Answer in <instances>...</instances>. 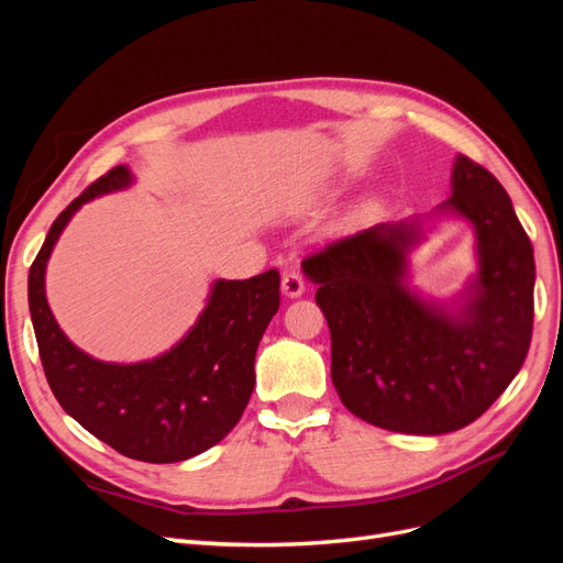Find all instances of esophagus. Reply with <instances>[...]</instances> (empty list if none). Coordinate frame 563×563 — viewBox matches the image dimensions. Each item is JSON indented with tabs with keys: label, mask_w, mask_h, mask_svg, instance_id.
I'll list each match as a JSON object with an SVG mask.
<instances>
[{
	"label": "esophagus",
	"mask_w": 563,
	"mask_h": 563,
	"mask_svg": "<svg viewBox=\"0 0 563 563\" xmlns=\"http://www.w3.org/2000/svg\"><path fill=\"white\" fill-rule=\"evenodd\" d=\"M282 291L288 298H298L305 294V279L300 277V272L296 269H286L282 277Z\"/></svg>",
	"instance_id": "esophagus-1"
}]
</instances>
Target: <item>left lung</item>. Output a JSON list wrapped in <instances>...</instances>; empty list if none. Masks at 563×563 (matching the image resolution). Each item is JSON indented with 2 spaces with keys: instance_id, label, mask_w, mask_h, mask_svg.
<instances>
[{
  "instance_id": "left-lung-1",
  "label": "left lung",
  "mask_w": 563,
  "mask_h": 563,
  "mask_svg": "<svg viewBox=\"0 0 563 563\" xmlns=\"http://www.w3.org/2000/svg\"><path fill=\"white\" fill-rule=\"evenodd\" d=\"M439 211L467 218L479 272L455 312L406 284L420 220L376 225L302 261L331 331V378L350 413L404 434L474 422L515 380L533 333V246L505 187L465 155Z\"/></svg>"
}]
</instances>
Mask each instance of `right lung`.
Here are the masks:
<instances>
[{"label": "right lung", "instance_id": "right-lung-1", "mask_svg": "<svg viewBox=\"0 0 563 563\" xmlns=\"http://www.w3.org/2000/svg\"><path fill=\"white\" fill-rule=\"evenodd\" d=\"M131 180L126 166H114L54 220L30 267V317L48 387L67 416L126 457L178 463L216 446L240 422L255 383V350L279 310V272L218 279L190 333L155 360H93L67 340L51 314L44 272L81 203L124 190Z\"/></svg>", "mask_w": 563, "mask_h": 563}]
</instances>
